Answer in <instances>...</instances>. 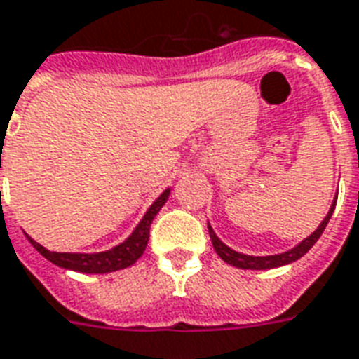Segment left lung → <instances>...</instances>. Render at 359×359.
<instances>
[{
	"instance_id": "1",
	"label": "left lung",
	"mask_w": 359,
	"mask_h": 359,
	"mask_svg": "<svg viewBox=\"0 0 359 359\" xmlns=\"http://www.w3.org/2000/svg\"><path fill=\"white\" fill-rule=\"evenodd\" d=\"M335 204H337V198L333 201L331 204L330 212L327 215L323 217V221L318 225V229L311 236H306L303 242H299L297 246L292 248V250H287L284 253H276V255H246V253H241V252H234L233 248H229L227 244H223V242L217 238V234L214 233V229L210 227L208 223V233H210V238H212V244H214V250L215 253L219 255L221 259L229 263V265L233 266H238V269H250V271H266V269H276V266H284V265H290L293 261H297L303 257L304 253L309 252L316 241L322 236L323 229L327 227V223H330L331 215H333V210H335Z\"/></svg>"
}]
</instances>
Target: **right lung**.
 I'll return each instance as SVG.
<instances>
[{
  "instance_id": "add662e5",
  "label": "right lung",
  "mask_w": 359,
  "mask_h": 359,
  "mask_svg": "<svg viewBox=\"0 0 359 359\" xmlns=\"http://www.w3.org/2000/svg\"><path fill=\"white\" fill-rule=\"evenodd\" d=\"M170 196V187L164 191L163 195L158 196L157 201L153 202L149 206V210L145 212V215L142 217L136 229L132 231V234L126 238L125 242H121L117 246H113L111 250H106V252L98 253H60V252H48L47 248H43L41 244H37L34 238L28 241L32 246L36 248L37 252L41 253L45 259H48L50 263H55L56 266H62V269H67V271L75 272H85V274H106V272H115L121 271V269H126V266L134 265L136 261L144 255L145 246L149 242V227L155 215L161 212V208L164 206V202L168 201Z\"/></svg>"
}]
</instances>
